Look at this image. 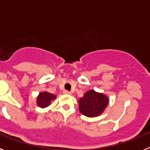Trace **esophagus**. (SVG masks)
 Wrapping results in <instances>:
<instances>
[{
    "label": "esophagus",
    "mask_w": 150,
    "mask_h": 150,
    "mask_svg": "<svg viewBox=\"0 0 150 150\" xmlns=\"http://www.w3.org/2000/svg\"><path fill=\"white\" fill-rule=\"evenodd\" d=\"M63 93L65 94V95H71V92L69 91H67V90H64L63 91Z\"/></svg>",
    "instance_id": "34e87169"
}]
</instances>
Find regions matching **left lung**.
<instances>
[{
	"instance_id": "1",
	"label": "left lung",
	"mask_w": 150,
	"mask_h": 150,
	"mask_svg": "<svg viewBox=\"0 0 150 150\" xmlns=\"http://www.w3.org/2000/svg\"><path fill=\"white\" fill-rule=\"evenodd\" d=\"M79 109L82 114L88 117H95L104 112L109 104L107 95L89 90L79 100Z\"/></svg>"
}]
</instances>
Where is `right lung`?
<instances>
[{
	"label": "right lung",
	"instance_id": "add662e5",
	"mask_svg": "<svg viewBox=\"0 0 150 150\" xmlns=\"http://www.w3.org/2000/svg\"><path fill=\"white\" fill-rule=\"evenodd\" d=\"M56 96L55 95H52L51 93H49L47 91L44 92H40L38 96L37 99V104L40 107L45 108L47 107L51 104V102L52 100H55Z\"/></svg>",
	"mask_w": 150,
	"mask_h": 150
}]
</instances>
